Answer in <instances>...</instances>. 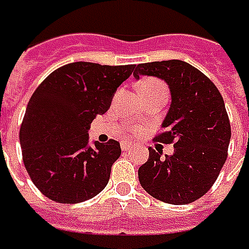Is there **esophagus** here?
I'll return each mask as SVG.
<instances>
[{
	"label": "esophagus",
	"instance_id": "esophagus-1",
	"mask_svg": "<svg viewBox=\"0 0 249 249\" xmlns=\"http://www.w3.org/2000/svg\"><path fill=\"white\" fill-rule=\"evenodd\" d=\"M133 147V144L132 143H129L128 140H125V142H121V148H123V151H128L129 148H132Z\"/></svg>",
	"mask_w": 249,
	"mask_h": 249
}]
</instances>
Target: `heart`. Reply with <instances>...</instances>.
<instances>
[{
  "mask_svg": "<svg viewBox=\"0 0 249 249\" xmlns=\"http://www.w3.org/2000/svg\"><path fill=\"white\" fill-rule=\"evenodd\" d=\"M160 87H165V84L158 80V79H153V77H148L144 79L143 82L140 83L139 86V91H150V89H160Z\"/></svg>",
  "mask_w": 249,
  "mask_h": 249,
  "instance_id": "1",
  "label": "heart"
}]
</instances>
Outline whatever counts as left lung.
Returning a JSON list of instances; mask_svg holds the SVG:
<instances>
[{
  "instance_id": "1",
  "label": "left lung",
  "mask_w": 249,
  "mask_h": 249,
  "mask_svg": "<svg viewBox=\"0 0 249 249\" xmlns=\"http://www.w3.org/2000/svg\"><path fill=\"white\" fill-rule=\"evenodd\" d=\"M157 76L170 89L172 103L155 136L173 143V155L150 150L139 181L150 195L170 204H188L213 187L228 158L231 123L224 98L199 69L180 60L139 64L133 76Z\"/></svg>"
}]
</instances>
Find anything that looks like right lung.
Listing matches in <instances>:
<instances>
[{"label":"right lung","instance_id":"1","mask_svg":"<svg viewBox=\"0 0 249 249\" xmlns=\"http://www.w3.org/2000/svg\"><path fill=\"white\" fill-rule=\"evenodd\" d=\"M135 65L72 62L38 86L20 128L23 162L35 187L54 202L80 203L107 185L121 155L117 140L89 144V124L109 110Z\"/></svg>","mask_w":249,"mask_h":249}]
</instances>
